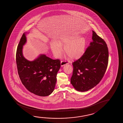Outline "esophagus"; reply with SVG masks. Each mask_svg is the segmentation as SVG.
<instances>
[{
  "label": "esophagus",
  "instance_id": "34e87169",
  "mask_svg": "<svg viewBox=\"0 0 123 123\" xmlns=\"http://www.w3.org/2000/svg\"><path fill=\"white\" fill-rule=\"evenodd\" d=\"M69 63V62L68 61H61V66H64L66 65V64H68Z\"/></svg>",
  "mask_w": 123,
  "mask_h": 123
}]
</instances>
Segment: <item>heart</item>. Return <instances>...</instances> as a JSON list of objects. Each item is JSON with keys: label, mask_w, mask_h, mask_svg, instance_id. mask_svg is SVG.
Masks as SVG:
<instances>
[{"label": "heart", "mask_w": 123, "mask_h": 123, "mask_svg": "<svg viewBox=\"0 0 123 123\" xmlns=\"http://www.w3.org/2000/svg\"><path fill=\"white\" fill-rule=\"evenodd\" d=\"M61 37L58 43L54 42L51 44V48L54 55L59 57L62 52V46H64V52L70 58H79L84 53L86 47V42L84 37Z\"/></svg>", "instance_id": "1"}]
</instances>
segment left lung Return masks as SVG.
<instances>
[{
    "instance_id": "8db88e82",
    "label": "left lung",
    "mask_w": 123,
    "mask_h": 123,
    "mask_svg": "<svg viewBox=\"0 0 123 123\" xmlns=\"http://www.w3.org/2000/svg\"><path fill=\"white\" fill-rule=\"evenodd\" d=\"M93 42L80 58L73 62L71 84L78 91L94 87L104 76L108 63V49L103 39L92 31Z\"/></svg>"
}]
</instances>
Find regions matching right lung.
<instances>
[{"label":"right lung","mask_w":123,"mask_h":123,"mask_svg":"<svg viewBox=\"0 0 123 123\" xmlns=\"http://www.w3.org/2000/svg\"><path fill=\"white\" fill-rule=\"evenodd\" d=\"M26 41L25 34H24L16 53V62L20 79L31 92L38 96H48L55 87L61 61L59 59L53 60L45 55H41L34 61H28L22 53L23 46Z\"/></svg>","instance_id":"right-lung-1"}]
</instances>
